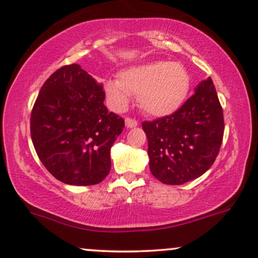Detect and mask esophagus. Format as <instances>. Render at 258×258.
Segmentation results:
<instances>
[{
	"instance_id": "obj_1",
	"label": "esophagus",
	"mask_w": 258,
	"mask_h": 258,
	"mask_svg": "<svg viewBox=\"0 0 258 258\" xmlns=\"http://www.w3.org/2000/svg\"><path fill=\"white\" fill-rule=\"evenodd\" d=\"M125 125L128 128H134V126L137 125V121L135 118H132V117H125Z\"/></svg>"
}]
</instances>
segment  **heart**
I'll return each mask as SVG.
<instances>
[{
    "label": "heart",
    "instance_id": "1",
    "mask_svg": "<svg viewBox=\"0 0 258 258\" xmlns=\"http://www.w3.org/2000/svg\"><path fill=\"white\" fill-rule=\"evenodd\" d=\"M189 88V75L182 63L156 60L123 70L118 79L105 83L104 91L116 109L125 108L134 95L143 111L165 116L181 106Z\"/></svg>",
    "mask_w": 258,
    "mask_h": 258
}]
</instances>
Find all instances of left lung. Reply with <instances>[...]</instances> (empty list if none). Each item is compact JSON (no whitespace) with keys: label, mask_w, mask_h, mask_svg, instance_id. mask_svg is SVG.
Listing matches in <instances>:
<instances>
[{"label":"left lung","mask_w":258,"mask_h":258,"mask_svg":"<svg viewBox=\"0 0 258 258\" xmlns=\"http://www.w3.org/2000/svg\"><path fill=\"white\" fill-rule=\"evenodd\" d=\"M148 139L150 172L166 185H182L203 175L216 161L224 116L211 78L203 80L180 108L142 123Z\"/></svg>","instance_id":"obj_1"}]
</instances>
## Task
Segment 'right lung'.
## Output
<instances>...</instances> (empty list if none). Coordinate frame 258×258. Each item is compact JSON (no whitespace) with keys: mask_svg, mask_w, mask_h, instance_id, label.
Listing matches in <instances>:
<instances>
[{"mask_svg":"<svg viewBox=\"0 0 258 258\" xmlns=\"http://www.w3.org/2000/svg\"><path fill=\"white\" fill-rule=\"evenodd\" d=\"M105 92L78 63L49 76L31 115V136L46 169L59 181L91 186L111 168L110 149L124 119L108 112Z\"/></svg>","mask_w":258,"mask_h":258,"instance_id":"obj_1","label":"right lung"}]
</instances>
